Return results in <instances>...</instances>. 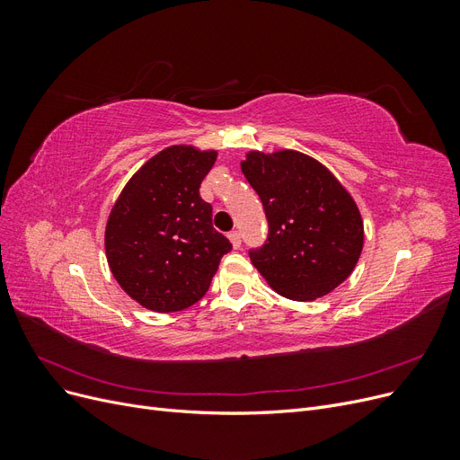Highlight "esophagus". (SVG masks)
I'll use <instances>...</instances> for the list:
<instances>
[{"label": "esophagus", "mask_w": 460, "mask_h": 460, "mask_svg": "<svg viewBox=\"0 0 460 460\" xmlns=\"http://www.w3.org/2000/svg\"><path fill=\"white\" fill-rule=\"evenodd\" d=\"M228 240L232 242V245L238 249L240 245H242V235H240V232L238 230H232V232H228Z\"/></svg>", "instance_id": "1"}]
</instances>
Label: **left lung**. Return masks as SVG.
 <instances>
[{
    "label": "left lung",
    "mask_w": 460,
    "mask_h": 460,
    "mask_svg": "<svg viewBox=\"0 0 460 460\" xmlns=\"http://www.w3.org/2000/svg\"><path fill=\"white\" fill-rule=\"evenodd\" d=\"M242 172L261 198L267 242L249 257L269 286L294 301L323 297L347 280L363 252L357 203L324 164L299 151H249Z\"/></svg>",
    "instance_id": "8db88e82"
}]
</instances>
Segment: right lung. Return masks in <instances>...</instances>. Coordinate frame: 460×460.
I'll use <instances>...</instances> for the list:
<instances>
[{"mask_svg":"<svg viewBox=\"0 0 460 460\" xmlns=\"http://www.w3.org/2000/svg\"><path fill=\"white\" fill-rule=\"evenodd\" d=\"M217 151L171 146L124 186L105 228L107 262L142 307L174 313L198 303L232 243L213 228L199 186Z\"/></svg>","mask_w":460,"mask_h":460,"instance_id":"right-lung-1","label":"right lung"}]
</instances>
